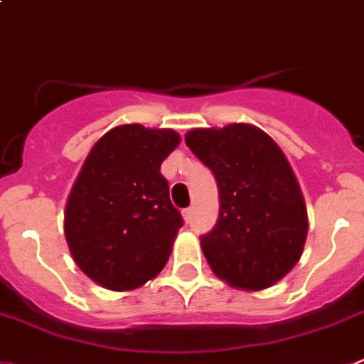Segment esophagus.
Listing matches in <instances>:
<instances>
[{
    "label": "esophagus",
    "mask_w": 364,
    "mask_h": 364,
    "mask_svg": "<svg viewBox=\"0 0 364 364\" xmlns=\"http://www.w3.org/2000/svg\"><path fill=\"white\" fill-rule=\"evenodd\" d=\"M182 216H184V222L189 223V222H191V218H193V211H191V209H184V211H182Z\"/></svg>",
    "instance_id": "obj_1"
}]
</instances>
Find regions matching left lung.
I'll return each mask as SVG.
<instances>
[{"instance_id":"1","label":"left lung","mask_w":364,"mask_h":364,"mask_svg":"<svg viewBox=\"0 0 364 364\" xmlns=\"http://www.w3.org/2000/svg\"><path fill=\"white\" fill-rule=\"evenodd\" d=\"M186 144L218 184V220L200 238L211 271L240 291H263L285 278L301 258L309 216L279 146L243 122L189 129Z\"/></svg>"}]
</instances>
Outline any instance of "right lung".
<instances>
[{
    "label": "right lung",
    "instance_id": "obj_1",
    "mask_svg": "<svg viewBox=\"0 0 364 364\" xmlns=\"http://www.w3.org/2000/svg\"><path fill=\"white\" fill-rule=\"evenodd\" d=\"M180 144L173 129L121 124L90 149L66 200L73 262L108 291L126 292L168 263L182 216L160 164Z\"/></svg>",
    "mask_w": 364,
    "mask_h": 364
}]
</instances>
